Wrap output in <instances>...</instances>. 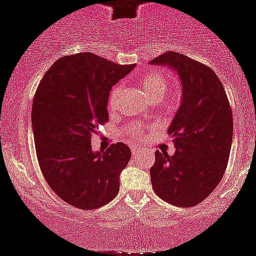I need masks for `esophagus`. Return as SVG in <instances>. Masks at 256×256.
<instances>
[{"mask_svg":"<svg viewBox=\"0 0 256 256\" xmlns=\"http://www.w3.org/2000/svg\"><path fill=\"white\" fill-rule=\"evenodd\" d=\"M131 150H132V154H140V153H141V148H138V147H134H134L132 148H131Z\"/></svg>","mask_w":256,"mask_h":256,"instance_id":"1","label":"esophagus"}]
</instances>
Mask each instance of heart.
I'll return each mask as SVG.
<instances>
[{
	"mask_svg": "<svg viewBox=\"0 0 256 256\" xmlns=\"http://www.w3.org/2000/svg\"><path fill=\"white\" fill-rule=\"evenodd\" d=\"M137 82L142 87L143 91L146 92L150 100H162V98L169 94L171 87V76L168 72L162 69L150 70L147 72H143L141 76L137 78ZM122 90V85L114 87L110 92V96L108 100L109 110H115L116 109L118 96Z\"/></svg>",
	"mask_w": 256,
	"mask_h": 256,
	"instance_id": "obj_1",
	"label": "heart"
}]
</instances>
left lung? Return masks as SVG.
I'll list each match as a JSON object with an SVG mask.
<instances>
[{"instance_id": "obj_1", "label": "left lung", "mask_w": 256, "mask_h": 256, "mask_svg": "<svg viewBox=\"0 0 256 256\" xmlns=\"http://www.w3.org/2000/svg\"><path fill=\"white\" fill-rule=\"evenodd\" d=\"M178 72L182 100L168 132L175 154L156 150L150 168L154 192L172 206H194L222 178L232 144L233 119L224 85L214 70L178 52L150 60Z\"/></svg>"}]
</instances>
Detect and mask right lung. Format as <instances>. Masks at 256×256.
Wrapping results in <instances>:
<instances>
[{"label": "right lung", "mask_w": 256, "mask_h": 256, "mask_svg": "<svg viewBox=\"0 0 256 256\" xmlns=\"http://www.w3.org/2000/svg\"><path fill=\"white\" fill-rule=\"evenodd\" d=\"M134 66L87 52L66 56L36 90L32 122L38 164L53 192L70 206L96 209L119 192L130 148L119 142L94 152L91 136L108 122L112 87Z\"/></svg>", "instance_id": "add662e5"}]
</instances>
